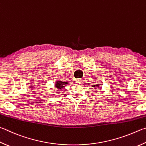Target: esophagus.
I'll return each mask as SVG.
<instances>
[{
    "mask_svg": "<svg viewBox=\"0 0 146 146\" xmlns=\"http://www.w3.org/2000/svg\"><path fill=\"white\" fill-rule=\"evenodd\" d=\"M76 83L78 84H81L84 82V80H82V79H76Z\"/></svg>",
    "mask_w": 146,
    "mask_h": 146,
    "instance_id": "esophagus-1",
    "label": "esophagus"
}]
</instances>
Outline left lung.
<instances>
[{"label": "left lung", "mask_w": 146, "mask_h": 146, "mask_svg": "<svg viewBox=\"0 0 146 146\" xmlns=\"http://www.w3.org/2000/svg\"><path fill=\"white\" fill-rule=\"evenodd\" d=\"M91 86L92 87H99L100 86V84H96V85H91Z\"/></svg>", "instance_id": "8db88e82"}]
</instances>
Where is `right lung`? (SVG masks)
<instances>
[{
    "label": "right lung",
    "instance_id": "add662e5",
    "mask_svg": "<svg viewBox=\"0 0 146 146\" xmlns=\"http://www.w3.org/2000/svg\"><path fill=\"white\" fill-rule=\"evenodd\" d=\"M67 84H68V82H62L60 80H57L54 83V86H55V88L57 89H61L64 88V87L66 86Z\"/></svg>",
    "mask_w": 146,
    "mask_h": 146
}]
</instances>
